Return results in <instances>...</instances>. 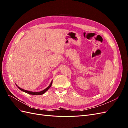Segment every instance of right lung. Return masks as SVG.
<instances>
[{
  "label": "right lung",
  "mask_w": 128,
  "mask_h": 128,
  "mask_svg": "<svg viewBox=\"0 0 128 128\" xmlns=\"http://www.w3.org/2000/svg\"><path fill=\"white\" fill-rule=\"evenodd\" d=\"M52 84V82H51V83H50V84L49 85V86H48V88H46L45 89H44V90H42V91H40V92H32V91H27V90H24V89L21 88L18 86L16 84V86H18V88L19 89H20V90H21L22 91H24V92L26 93V94H32V95H41V94H44V93H45L46 91H47L48 90V89L50 88Z\"/></svg>",
  "instance_id": "add662e5"
}]
</instances>
